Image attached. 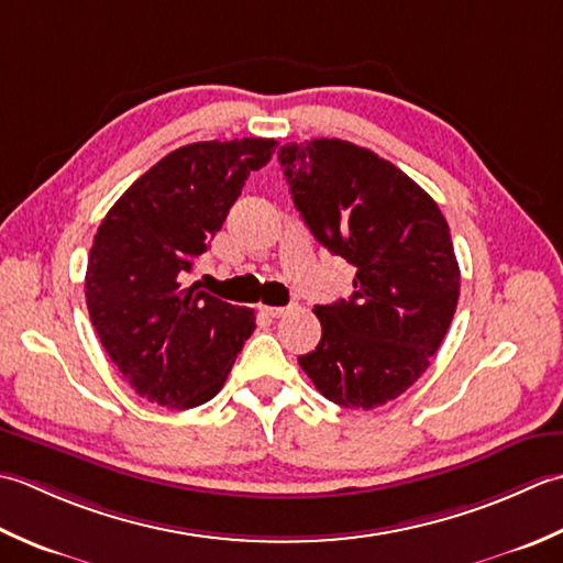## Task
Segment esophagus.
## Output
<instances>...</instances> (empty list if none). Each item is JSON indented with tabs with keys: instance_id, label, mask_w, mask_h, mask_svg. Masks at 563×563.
Here are the masks:
<instances>
[{
	"instance_id": "1",
	"label": "esophagus",
	"mask_w": 563,
	"mask_h": 563,
	"mask_svg": "<svg viewBox=\"0 0 563 563\" xmlns=\"http://www.w3.org/2000/svg\"><path fill=\"white\" fill-rule=\"evenodd\" d=\"M296 306H260V311L269 318H284L294 311Z\"/></svg>"
}]
</instances>
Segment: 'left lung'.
Instances as JSON below:
<instances>
[{
	"label": "left lung",
	"mask_w": 563,
	"mask_h": 563,
	"mask_svg": "<svg viewBox=\"0 0 563 563\" xmlns=\"http://www.w3.org/2000/svg\"><path fill=\"white\" fill-rule=\"evenodd\" d=\"M279 165L318 243L357 269L347 301L313 308L323 335L298 364L332 404L384 406L428 369L454 318L450 225L406 172L354 143H286Z\"/></svg>",
	"instance_id": "1"
}]
</instances>
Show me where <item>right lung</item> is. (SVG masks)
Segmentation results:
<instances>
[{
	"label": "right lung",
	"mask_w": 563,
	"mask_h": 563,
	"mask_svg": "<svg viewBox=\"0 0 563 563\" xmlns=\"http://www.w3.org/2000/svg\"><path fill=\"white\" fill-rule=\"evenodd\" d=\"M277 141L181 145L111 206L89 250L85 296L91 325L125 382L157 406L211 400L255 330V311L225 303L181 274L209 250L250 172Z\"/></svg>",
	"instance_id": "right-lung-1"
}]
</instances>
